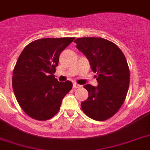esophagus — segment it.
<instances>
[{
	"label": "esophagus",
	"mask_w": 150,
	"mask_h": 150,
	"mask_svg": "<svg viewBox=\"0 0 150 150\" xmlns=\"http://www.w3.org/2000/svg\"><path fill=\"white\" fill-rule=\"evenodd\" d=\"M80 87H81V85H79V84H76V83H74V84H73V88H74V89L79 88H80Z\"/></svg>",
	"instance_id": "esophagus-1"
}]
</instances>
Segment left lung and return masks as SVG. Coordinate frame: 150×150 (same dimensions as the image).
Returning a JSON list of instances; mask_svg holds the SVG:
<instances>
[{
  "mask_svg": "<svg viewBox=\"0 0 150 150\" xmlns=\"http://www.w3.org/2000/svg\"><path fill=\"white\" fill-rule=\"evenodd\" d=\"M75 43L89 60L98 82L97 87L84 86L88 98L81 103V109L93 120H107L119 110L127 96L130 71L125 57L116 44L101 38H81Z\"/></svg>",
  "mask_w": 150,
  "mask_h": 150,
  "instance_id": "1",
  "label": "left lung"
}]
</instances>
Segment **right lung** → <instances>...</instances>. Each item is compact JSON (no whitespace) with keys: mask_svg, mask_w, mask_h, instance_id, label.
<instances>
[{"mask_svg":"<svg viewBox=\"0 0 150 150\" xmlns=\"http://www.w3.org/2000/svg\"><path fill=\"white\" fill-rule=\"evenodd\" d=\"M74 39H38L28 44L19 55L13 71V89L20 107L31 118L38 121L53 118L72 88L71 81L59 82L53 73L61 52Z\"/></svg>","mask_w":150,"mask_h":150,"instance_id":"obj_1","label":"right lung"}]
</instances>
